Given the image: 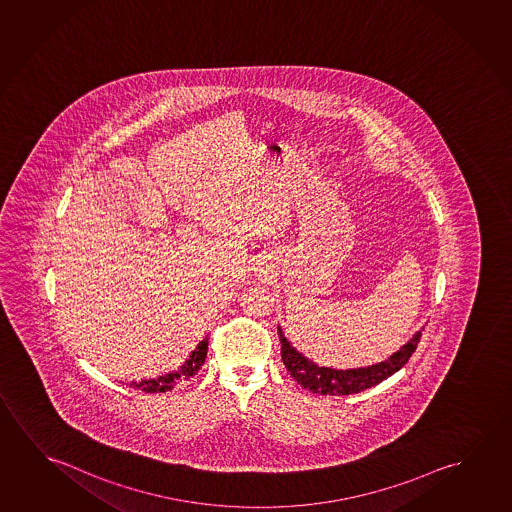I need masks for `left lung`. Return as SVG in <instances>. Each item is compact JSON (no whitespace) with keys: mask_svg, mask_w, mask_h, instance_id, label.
Wrapping results in <instances>:
<instances>
[{"mask_svg":"<svg viewBox=\"0 0 512 512\" xmlns=\"http://www.w3.org/2000/svg\"><path fill=\"white\" fill-rule=\"evenodd\" d=\"M277 331L281 341V359L286 370L295 381L301 384L302 388L320 395H352V393L368 390L384 379H388L390 375L406 365L422 336V333L414 334L402 349L397 350L390 359L382 361L379 365L356 368V370H334V368H325V366L311 363L308 357L302 356L301 352L293 349L290 341L284 338L281 329Z\"/></svg>","mask_w":512,"mask_h":512,"instance_id":"1","label":"left lung"}]
</instances>
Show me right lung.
Listing matches in <instances>:
<instances>
[{
  "instance_id": "obj_1",
  "label": "right lung",
  "mask_w": 512,
  "mask_h": 512,
  "mask_svg": "<svg viewBox=\"0 0 512 512\" xmlns=\"http://www.w3.org/2000/svg\"><path fill=\"white\" fill-rule=\"evenodd\" d=\"M208 354V338H204L197 349L190 354L187 361L183 363L181 368L172 374H165L156 379H147V381L133 382V386L137 390L146 391V393H163V391H171L179 382L188 381L190 377H194L199 368L204 365V359Z\"/></svg>"
}]
</instances>
